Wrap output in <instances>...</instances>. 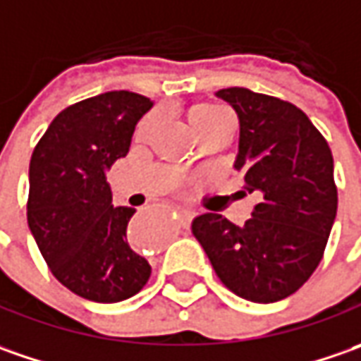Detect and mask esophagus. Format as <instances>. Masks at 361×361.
Wrapping results in <instances>:
<instances>
[{
	"instance_id": "obj_1",
	"label": "esophagus",
	"mask_w": 361,
	"mask_h": 361,
	"mask_svg": "<svg viewBox=\"0 0 361 361\" xmlns=\"http://www.w3.org/2000/svg\"><path fill=\"white\" fill-rule=\"evenodd\" d=\"M192 219H193L192 209H178V224H180V228H190Z\"/></svg>"
}]
</instances>
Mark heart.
Instances as JSON below:
<instances>
[{
	"mask_svg": "<svg viewBox=\"0 0 361 361\" xmlns=\"http://www.w3.org/2000/svg\"><path fill=\"white\" fill-rule=\"evenodd\" d=\"M188 121H190V128H192L197 140H202L204 135H209V133H216V131L231 130L230 114L221 106L212 104V102H202V104H195L193 107H190ZM152 126H154V118L143 119L142 123H140V128H137V135L140 137L145 135Z\"/></svg>",
	"mask_w": 361,
	"mask_h": 361,
	"instance_id": "obj_1",
	"label": "heart"
}]
</instances>
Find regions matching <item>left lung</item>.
I'll list each match as a JSON object with an SVG mask.
<instances>
[{
  "label": "left lung",
  "instance_id": "1",
  "mask_svg": "<svg viewBox=\"0 0 361 361\" xmlns=\"http://www.w3.org/2000/svg\"><path fill=\"white\" fill-rule=\"evenodd\" d=\"M240 119L235 169L257 195L252 218L193 219L221 283L243 300L271 304L295 293L319 266L338 212L334 157L300 107L247 87L219 90Z\"/></svg>",
  "mask_w": 361,
  "mask_h": 361
}]
</instances>
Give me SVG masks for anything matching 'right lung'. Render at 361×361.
<instances>
[{"instance_id":"1","label":"right lung","mask_w":361,"mask_h":361,"mask_svg":"<svg viewBox=\"0 0 361 361\" xmlns=\"http://www.w3.org/2000/svg\"><path fill=\"white\" fill-rule=\"evenodd\" d=\"M149 107L126 90L81 99L57 114L32 154L30 230L56 280L92 302L128 300L152 276L126 235L135 209L114 207L106 180Z\"/></svg>"}]
</instances>
